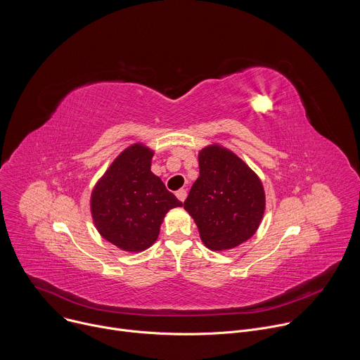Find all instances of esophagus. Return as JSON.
I'll return each instance as SVG.
<instances>
[{
    "label": "esophagus",
    "mask_w": 360,
    "mask_h": 360,
    "mask_svg": "<svg viewBox=\"0 0 360 360\" xmlns=\"http://www.w3.org/2000/svg\"><path fill=\"white\" fill-rule=\"evenodd\" d=\"M176 198L181 200V202H184L185 200V198H186V191L185 189H179V191H176Z\"/></svg>",
    "instance_id": "34e87169"
}]
</instances>
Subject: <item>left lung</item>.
I'll return each instance as SVG.
<instances>
[{
  "instance_id": "obj_1",
  "label": "left lung",
  "mask_w": 360,
  "mask_h": 360,
  "mask_svg": "<svg viewBox=\"0 0 360 360\" xmlns=\"http://www.w3.org/2000/svg\"><path fill=\"white\" fill-rule=\"evenodd\" d=\"M184 208L211 250L232 249L258 229L265 211L261 179L233 152L211 145L199 152V178Z\"/></svg>"
}]
</instances>
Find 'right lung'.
<instances>
[{"instance_id":"1","label":"right lung","mask_w":360,"mask_h":360,"mask_svg":"<svg viewBox=\"0 0 360 360\" xmlns=\"http://www.w3.org/2000/svg\"><path fill=\"white\" fill-rule=\"evenodd\" d=\"M153 152L135 143L127 148L95 185L91 212L98 232L128 252L157 240L167 212L182 207L164 182L150 172Z\"/></svg>"}]
</instances>
